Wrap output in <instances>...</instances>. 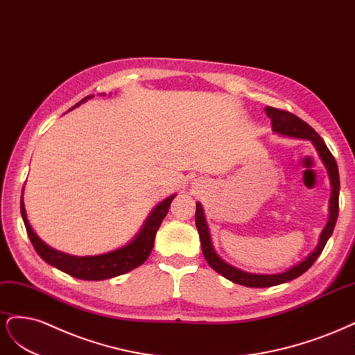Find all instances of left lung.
I'll return each mask as SVG.
<instances>
[{
  "label": "left lung",
  "mask_w": 355,
  "mask_h": 355,
  "mask_svg": "<svg viewBox=\"0 0 355 355\" xmlns=\"http://www.w3.org/2000/svg\"><path fill=\"white\" fill-rule=\"evenodd\" d=\"M267 116L271 119V130L272 132H276L283 137H291V139H301V140H308L311 141L313 146L315 147V150L322 159V162L324 164L329 180H330V186H331V193H330V200H329V220L324 225V228L320 233L318 243L314 248L311 254H308L302 261H300L298 264L292 266L291 268L284 270L282 272H274V274H257V272H249L243 271L240 268H236L234 266H230L228 262H225L218 254L215 252L212 240H211V233L208 228L207 218H205V211L202 203H196V215H194V221H196V227L199 232L200 237V245H202V252L205 259H207L208 264L211 266L212 270L216 272H220L221 276L228 279L233 283L248 286V288H270V286H277L286 282H291L296 277H300L301 274H304L308 268H310L314 261L320 257V254L323 252V249L327 243V240L330 239L331 233H334V228L338 220V212H339V171L335 157L331 156L330 150L327 148L326 143L323 141L322 137H320L310 125L300 119L298 116H295L293 113H289L286 110L280 109H274L267 106L266 107Z\"/></svg>",
  "instance_id": "8db88e82"
}]
</instances>
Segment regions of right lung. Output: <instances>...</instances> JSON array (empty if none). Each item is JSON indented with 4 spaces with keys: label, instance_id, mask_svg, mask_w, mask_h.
Listing matches in <instances>:
<instances>
[{
    "label": "right lung",
    "instance_id": "right-lung-1",
    "mask_svg": "<svg viewBox=\"0 0 355 355\" xmlns=\"http://www.w3.org/2000/svg\"><path fill=\"white\" fill-rule=\"evenodd\" d=\"M101 96H106V94L103 93ZM93 97L94 96H88L83 98L81 101L76 103L72 109L79 107L83 103H85L87 100ZM175 196L177 194H171V196H168L166 199H164L162 202H159L156 205V207L152 209V212L148 214L144 224L140 228V232L134 236V239H131V242L115 250H110V252L100 254V255H88V257H76V255L64 254V252H60V250L53 249L45 242H42L40 236L33 232V228L29 224L25 203H24V191H21L20 212L33 248H35L37 254L47 262V264L55 267L57 270H60L66 274H69L72 277L81 279V280L98 282V280H106V279L121 276V274L128 272L143 264L152 252L156 232L159 230V227H161L164 218L169 211L171 202H173Z\"/></svg>",
    "mask_w": 355,
    "mask_h": 355
}]
</instances>
